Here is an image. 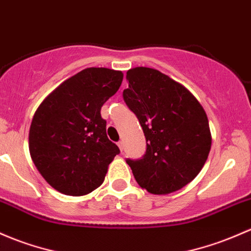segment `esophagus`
I'll list each match as a JSON object with an SVG mask.
<instances>
[{"label":"esophagus","instance_id":"obj_1","mask_svg":"<svg viewBox=\"0 0 251 251\" xmlns=\"http://www.w3.org/2000/svg\"><path fill=\"white\" fill-rule=\"evenodd\" d=\"M118 147H119V149H120L121 150V151H123V150H124V143H123V142H118Z\"/></svg>","mask_w":251,"mask_h":251}]
</instances>
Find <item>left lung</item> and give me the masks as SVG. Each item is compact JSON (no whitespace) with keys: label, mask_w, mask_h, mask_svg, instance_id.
<instances>
[{"label":"left lung","mask_w":251,"mask_h":251,"mask_svg":"<svg viewBox=\"0 0 251 251\" xmlns=\"http://www.w3.org/2000/svg\"><path fill=\"white\" fill-rule=\"evenodd\" d=\"M124 101L138 119L147 139L141 159H126L141 188L166 195L194 180L212 146L204 109L194 95L160 71H127Z\"/></svg>","instance_id":"8db88e82"}]
</instances>
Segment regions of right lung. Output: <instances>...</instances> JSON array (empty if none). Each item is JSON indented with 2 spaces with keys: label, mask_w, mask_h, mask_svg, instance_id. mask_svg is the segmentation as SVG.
I'll return each instance as SVG.
<instances>
[{
  "label": "right lung",
  "mask_w": 251,
  "mask_h": 251,
  "mask_svg": "<svg viewBox=\"0 0 251 251\" xmlns=\"http://www.w3.org/2000/svg\"><path fill=\"white\" fill-rule=\"evenodd\" d=\"M121 81L120 71L86 68L63 81L36 110L28 133L31 157L61 194L83 196L94 191L120 152L108 139L101 108Z\"/></svg>",
  "instance_id": "1"
}]
</instances>
